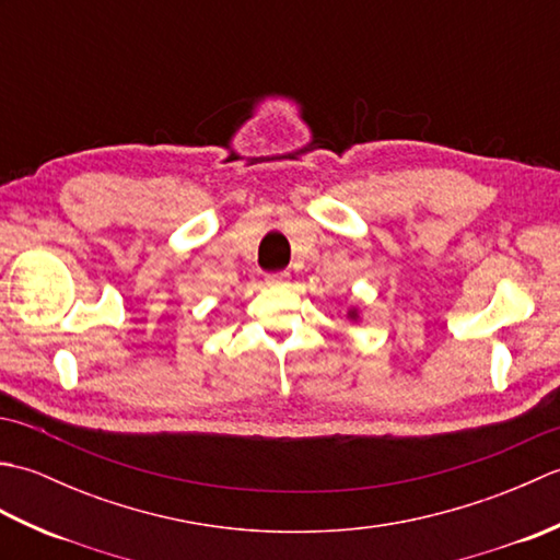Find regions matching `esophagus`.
I'll return each mask as SVG.
<instances>
[{
  "label": "esophagus",
  "mask_w": 560,
  "mask_h": 560,
  "mask_svg": "<svg viewBox=\"0 0 560 560\" xmlns=\"http://www.w3.org/2000/svg\"><path fill=\"white\" fill-rule=\"evenodd\" d=\"M289 281L287 271H277V273H267V283L269 287H281V283Z\"/></svg>",
  "instance_id": "esophagus-1"
}]
</instances>
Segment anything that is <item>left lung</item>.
<instances>
[{
    "mask_svg": "<svg viewBox=\"0 0 560 560\" xmlns=\"http://www.w3.org/2000/svg\"><path fill=\"white\" fill-rule=\"evenodd\" d=\"M347 317L351 319V323H359V319H361V311H359V305H349V307H347Z\"/></svg>",
    "mask_w": 560,
    "mask_h": 560,
    "instance_id": "8db88e82",
    "label": "left lung"
}]
</instances>
